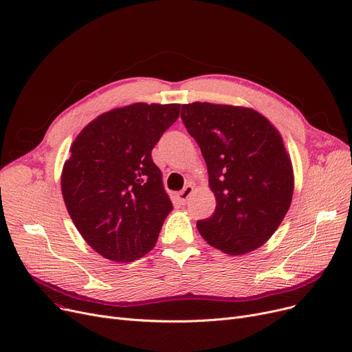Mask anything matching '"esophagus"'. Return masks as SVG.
Wrapping results in <instances>:
<instances>
[{
  "label": "esophagus",
  "instance_id": "1",
  "mask_svg": "<svg viewBox=\"0 0 352 352\" xmlns=\"http://www.w3.org/2000/svg\"><path fill=\"white\" fill-rule=\"evenodd\" d=\"M192 191H194V187H192V186H186L184 190H181V191L177 194L178 200H179L182 204H186L187 200H188V197L191 195Z\"/></svg>",
  "mask_w": 352,
  "mask_h": 352
}]
</instances>
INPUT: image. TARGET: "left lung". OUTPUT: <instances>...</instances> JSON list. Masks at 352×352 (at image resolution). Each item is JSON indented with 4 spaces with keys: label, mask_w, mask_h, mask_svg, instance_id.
<instances>
[{
    "label": "left lung",
    "mask_w": 352,
    "mask_h": 352,
    "mask_svg": "<svg viewBox=\"0 0 352 352\" xmlns=\"http://www.w3.org/2000/svg\"><path fill=\"white\" fill-rule=\"evenodd\" d=\"M201 149L216 210L197 228L210 246L240 256L278 230L292 203L294 170L279 131L258 112L230 104H182Z\"/></svg>",
    "instance_id": "obj_1"
}]
</instances>
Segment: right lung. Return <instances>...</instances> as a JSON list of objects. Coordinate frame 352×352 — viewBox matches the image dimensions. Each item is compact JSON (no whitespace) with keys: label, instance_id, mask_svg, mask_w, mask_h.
Returning a JSON list of instances; mask_svg holds the SVG:
<instances>
[{"label":"right lung","instance_id":"add662e5","mask_svg":"<svg viewBox=\"0 0 352 352\" xmlns=\"http://www.w3.org/2000/svg\"><path fill=\"white\" fill-rule=\"evenodd\" d=\"M178 116V103H133L102 113L73 141L62 173L65 204L104 258L126 263L154 249L173 203L151 152Z\"/></svg>","mask_w":352,"mask_h":352}]
</instances>
